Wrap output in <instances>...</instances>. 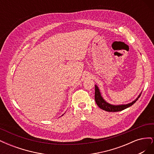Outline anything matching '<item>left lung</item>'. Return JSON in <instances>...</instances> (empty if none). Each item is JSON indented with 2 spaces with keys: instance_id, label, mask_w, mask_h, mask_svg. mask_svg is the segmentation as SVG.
Here are the masks:
<instances>
[{
  "instance_id": "8db88e82",
  "label": "left lung",
  "mask_w": 154,
  "mask_h": 154,
  "mask_svg": "<svg viewBox=\"0 0 154 154\" xmlns=\"http://www.w3.org/2000/svg\"><path fill=\"white\" fill-rule=\"evenodd\" d=\"M141 94L139 95V96L137 97V98L134 101H132V103H130L128 104H126V105H113L109 104V103L106 102L102 96H101L100 92L98 87H97V85H95V96H94V98L96 103L97 105L98 106L100 109H103L105 111L107 112H119V111H122L125 109L128 108V107L132 106L133 104L136 103V101L139 99V97H140Z\"/></svg>"
}]
</instances>
